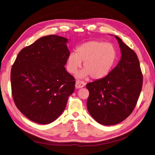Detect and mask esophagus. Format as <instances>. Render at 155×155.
<instances>
[{
	"label": "esophagus",
	"instance_id": "esophagus-1",
	"mask_svg": "<svg viewBox=\"0 0 155 155\" xmlns=\"http://www.w3.org/2000/svg\"><path fill=\"white\" fill-rule=\"evenodd\" d=\"M85 83H84L83 81H77L75 83V87L76 88H81L84 87Z\"/></svg>",
	"mask_w": 155,
	"mask_h": 155
}]
</instances>
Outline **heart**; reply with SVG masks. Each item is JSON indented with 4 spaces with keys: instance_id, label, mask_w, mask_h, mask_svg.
I'll return each mask as SVG.
<instances>
[{
    "instance_id": "obj_1",
    "label": "heart",
    "mask_w": 155,
    "mask_h": 155,
    "mask_svg": "<svg viewBox=\"0 0 155 155\" xmlns=\"http://www.w3.org/2000/svg\"><path fill=\"white\" fill-rule=\"evenodd\" d=\"M117 52L113 45L104 42L91 41L82 44L71 52L67 59V71L71 74L77 71L83 62L84 68L77 74L78 78L90 77L101 79L107 76L116 61Z\"/></svg>"
}]
</instances>
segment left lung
<instances>
[{
    "label": "left lung",
    "instance_id": "8db88e82",
    "mask_svg": "<svg viewBox=\"0 0 155 155\" xmlns=\"http://www.w3.org/2000/svg\"><path fill=\"white\" fill-rule=\"evenodd\" d=\"M114 36L119 45L120 60L106 77L88 83L89 91L87 107L98 123L114 125L132 113L143 87V74L137 55L132 49Z\"/></svg>",
    "mask_w": 155,
    "mask_h": 155
}]
</instances>
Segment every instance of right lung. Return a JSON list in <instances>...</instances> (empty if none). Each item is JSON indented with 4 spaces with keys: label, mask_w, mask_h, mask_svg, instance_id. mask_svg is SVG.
Wrapping results in <instances>:
<instances>
[{
    "label": "right lung",
    "mask_w": 155,
    "mask_h": 155,
    "mask_svg": "<svg viewBox=\"0 0 155 155\" xmlns=\"http://www.w3.org/2000/svg\"><path fill=\"white\" fill-rule=\"evenodd\" d=\"M68 41L58 35L42 37L22 49L12 67L15 103L37 123L49 124L57 119L74 91V78L64 67L70 54Z\"/></svg>",
    "instance_id": "1"
}]
</instances>
